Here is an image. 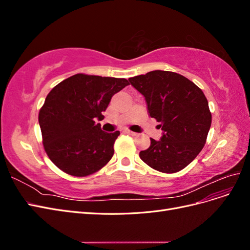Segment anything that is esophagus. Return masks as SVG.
Listing matches in <instances>:
<instances>
[{"instance_id": "34e87169", "label": "esophagus", "mask_w": 250, "mask_h": 250, "mask_svg": "<svg viewBox=\"0 0 250 250\" xmlns=\"http://www.w3.org/2000/svg\"><path fill=\"white\" fill-rule=\"evenodd\" d=\"M125 133H127V134L131 135V137H137V135H138V133H135V132H133V131H130V130H125Z\"/></svg>"}]
</instances>
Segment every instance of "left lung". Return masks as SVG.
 Segmentation results:
<instances>
[{
	"label": "left lung",
	"mask_w": 250,
	"mask_h": 250,
	"mask_svg": "<svg viewBox=\"0 0 250 250\" xmlns=\"http://www.w3.org/2000/svg\"><path fill=\"white\" fill-rule=\"evenodd\" d=\"M147 103L149 116L161 124L160 141L150 139L141 160L164 173L186 168L206 144L211 124L208 102L202 90L174 72L156 70L128 79Z\"/></svg>",
	"instance_id": "obj_1"
}]
</instances>
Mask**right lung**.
<instances>
[{
    "instance_id": "1",
    "label": "right lung",
    "mask_w": 250,
    "mask_h": 250,
    "mask_svg": "<svg viewBox=\"0 0 250 250\" xmlns=\"http://www.w3.org/2000/svg\"><path fill=\"white\" fill-rule=\"evenodd\" d=\"M128 84L125 78L76 74L52 88L39 122L44 150L56 167L83 177L110 161L120 131L104 132L95 121L103 120L112 96Z\"/></svg>"
}]
</instances>
